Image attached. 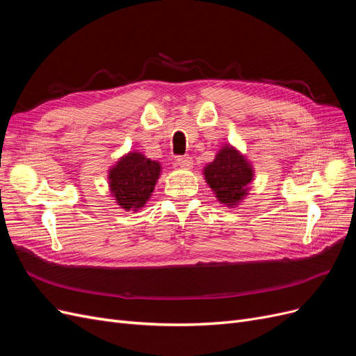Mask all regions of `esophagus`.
I'll use <instances>...</instances> for the list:
<instances>
[{
  "label": "esophagus",
  "mask_w": 356,
  "mask_h": 356,
  "mask_svg": "<svg viewBox=\"0 0 356 356\" xmlns=\"http://www.w3.org/2000/svg\"><path fill=\"white\" fill-rule=\"evenodd\" d=\"M175 161L181 169H191L193 168V160L188 156H179V157H177Z\"/></svg>",
  "instance_id": "esophagus-1"
}]
</instances>
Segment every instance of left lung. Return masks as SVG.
<instances>
[{"mask_svg":"<svg viewBox=\"0 0 356 356\" xmlns=\"http://www.w3.org/2000/svg\"><path fill=\"white\" fill-rule=\"evenodd\" d=\"M202 172L213 196L227 208H236L246 199L255 175L251 160L232 144H224Z\"/></svg>","mask_w":356,"mask_h":356,"instance_id":"left-lung-1","label":"left lung"}]
</instances>
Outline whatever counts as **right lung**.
I'll return each instance as SVG.
<instances>
[{
	"mask_svg": "<svg viewBox=\"0 0 356 356\" xmlns=\"http://www.w3.org/2000/svg\"><path fill=\"white\" fill-rule=\"evenodd\" d=\"M161 165L141 152H129L108 169L111 197L122 209L138 212L153 196Z\"/></svg>",
	"mask_w": 356,
	"mask_h": 356,
	"instance_id": "1",
	"label": "right lung"
}]
</instances>
